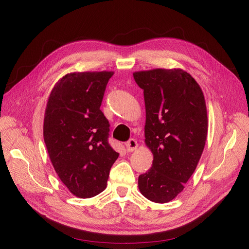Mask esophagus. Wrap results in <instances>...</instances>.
I'll list each match as a JSON object with an SVG mask.
<instances>
[{
	"label": "esophagus",
	"instance_id": "34e87169",
	"mask_svg": "<svg viewBox=\"0 0 249 249\" xmlns=\"http://www.w3.org/2000/svg\"><path fill=\"white\" fill-rule=\"evenodd\" d=\"M125 146H126L127 152H132L138 148V142H136L134 139H130L129 141L125 142Z\"/></svg>",
	"mask_w": 249,
	"mask_h": 249
}]
</instances>
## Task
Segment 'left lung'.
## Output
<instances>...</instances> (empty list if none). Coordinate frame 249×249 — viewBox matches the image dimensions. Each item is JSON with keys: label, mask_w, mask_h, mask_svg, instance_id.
Segmentation results:
<instances>
[{"label": "left lung", "mask_w": 249, "mask_h": 249, "mask_svg": "<svg viewBox=\"0 0 249 249\" xmlns=\"http://www.w3.org/2000/svg\"><path fill=\"white\" fill-rule=\"evenodd\" d=\"M146 106L145 142L152 167L140 175L142 195L167 203L184 189L203 153L208 131L204 94L187 72L153 69L134 72Z\"/></svg>", "instance_id": "left-lung-1"}]
</instances>
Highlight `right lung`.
Here are the masks:
<instances>
[{
    "label": "right lung",
    "instance_id": "right-lung-1",
    "mask_svg": "<svg viewBox=\"0 0 249 249\" xmlns=\"http://www.w3.org/2000/svg\"><path fill=\"white\" fill-rule=\"evenodd\" d=\"M113 73H69L55 84L46 104L47 152L61 181L81 198L106 189L110 167L119 157L108 143L109 122L100 109Z\"/></svg>",
    "mask_w": 249,
    "mask_h": 249
}]
</instances>
